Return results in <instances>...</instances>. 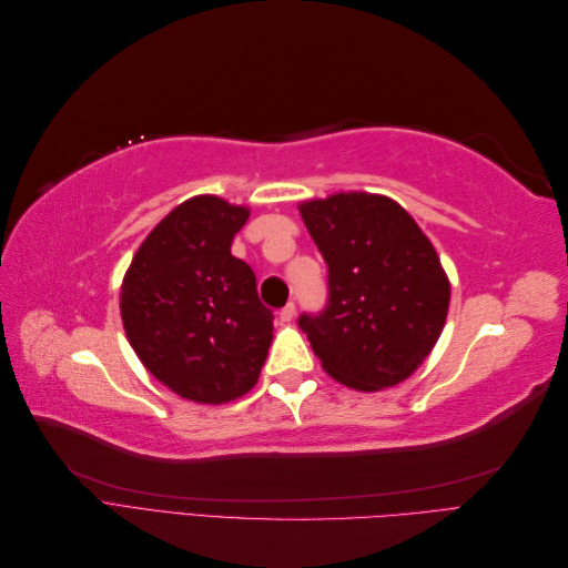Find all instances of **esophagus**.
<instances>
[{
	"label": "esophagus",
	"instance_id": "34e87169",
	"mask_svg": "<svg viewBox=\"0 0 568 568\" xmlns=\"http://www.w3.org/2000/svg\"><path fill=\"white\" fill-rule=\"evenodd\" d=\"M296 317V305L294 303H288V305H284L282 307V311H280V320L284 322V324H288L291 320H294Z\"/></svg>",
	"mask_w": 568,
	"mask_h": 568
}]
</instances>
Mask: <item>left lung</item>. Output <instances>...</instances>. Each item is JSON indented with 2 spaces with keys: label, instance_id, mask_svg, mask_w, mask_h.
Here are the masks:
<instances>
[{
  "label": "left lung",
  "instance_id": "1",
  "mask_svg": "<svg viewBox=\"0 0 568 568\" xmlns=\"http://www.w3.org/2000/svg\"><path fill=\"white\" fill-rule=\"evenodd\" d=\"M298 213L329 267V305L298 322L322 369L363 393L403 384L434 351L450 307L432 239L384 194L307 199Z\"/></svg>",
  "mask_w": 568,
  "mask_h": 568
}]
</instances>
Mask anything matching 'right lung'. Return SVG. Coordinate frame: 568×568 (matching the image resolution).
<instances>
[{
  "label": "right lung",
  "instance_id": "right-lung-1",
  "mask_svg": "<svg viewBox=\"0 0 568 568\" xmlns=\"http://www.w3.org/2000/svg\"><path fill=\"white\" fill-rule=\"evenodd\" d=\"M248 215V205L215 194L182 201L146 234L120 284L132 351L165 388L199 405L246 395L272 343L255 274L230 251Z\"/></svg>",
  "mask_w": 568,
  "mask_h": 568
}]
</instances>
